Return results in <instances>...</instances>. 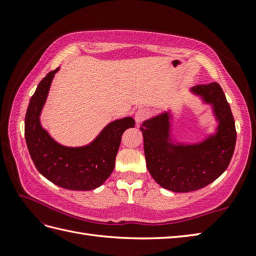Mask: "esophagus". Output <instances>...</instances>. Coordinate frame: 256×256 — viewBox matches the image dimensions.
I'll list each match as a JSON object with an SVG mask.
<instances>
[{
  "instance_id": "esophagus-1",
  "label": "esophagus",
  "mask_w": 256,
  "mask_h": 256,
  "mask_svg": "<svg viewBox=\"0 0 256 256\" xmlns=\"http://www.w3.org/2000/svg\"><path fill=\"white\" fill-rule=\"evenodd\" d=\"M148 112L145 110V108H138V110L135 112V114H134V118H135V121H136V123L138 124H140V123H142L144 120L148 118Z\"/></svg>"
}]
</instances>
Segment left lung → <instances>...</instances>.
I'll use <instances>...</instances> for the list:
<instances>
[{
  "label": "left lung",
  "instance_id": "1",
  "mask_svg": "<svg viewBox=\"0 0 256 256\" xmlns=\"http://www.w3.org/2000/svg\"><path fill=\"white\" fill-rule=\"evenodd\" d=\"M189 91L211 106L218 122L214 134L198 143L176 142L170 110L146 120L140 126L148 170L160 186L174 192H194L214 182L229 166L236 142L234 118L220 84H199Z\"/></svg>",
  "mask_w": 256,
  "mask_h": 256
}]
</instances>
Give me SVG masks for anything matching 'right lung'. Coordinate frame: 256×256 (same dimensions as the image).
Wrapping results in <instances>:
<instances>
[{"instance_id":"obj_1","label":"right lung","mask_w":256,"mask_h":256,"mask_svg":"<svg viewBox=\"0 0 256 256\" xmlns=\"http://www.w3.org/2000/svg\"><path fill=\"white\" fill-rule=\"evenodd\" d=\"M48 72L30 98L25 116V140L32 162L42 176L70 190H92L104 182L116 166V157L125 130L134 128L133 118L108 123L91 143L69 148L54 140L40 124V113L55 74Z\"/></svg>"}]
</instances>
